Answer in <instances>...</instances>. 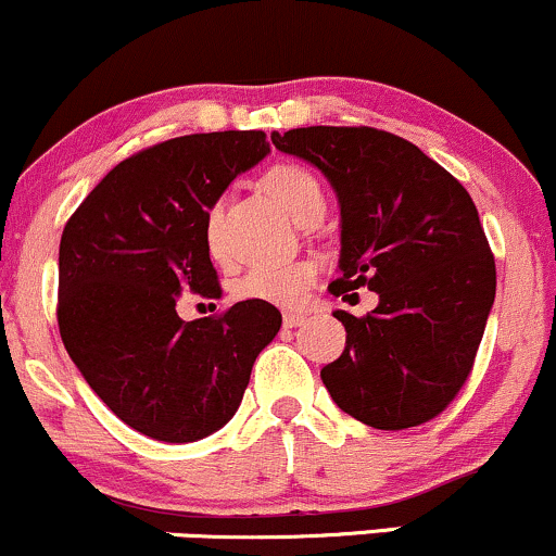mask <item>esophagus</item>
Returning a JSON list of instances; mask_svg holds the SVG:
<instances>
[{"label":"esophagus","instance_id":"obj_1","mask_svg":"<svg viewBox=\"0 0 556 556\" xmlns=\"http://www.w3.org/2000/svg\"><path fill=\"white\" fill-rule=\"evenodd\" d=\"M303 321H306V316L298 314V311H288V314L282 316V325L288 327V329H292V327H301Z\"/></svg>","mask_w":556,"mask_h":556}]
</instances>
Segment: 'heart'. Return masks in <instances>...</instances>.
Segmentation results:
<instances>
[{
    "mask_svg": "<svg viewBox=\"0 0 556 556\" xmlns=\"http://www.w3.org/2000/svg\"><path fill=\"white\" fill-rule=\"evenodd\" d=\"M266 192L277 200L295 224L306 222L314 213H325V192L319 179L303 166H277L266 174ZM205 242L213 255H222V203H213L205 216ZM316 277L311 261H288V264H255L235 285L237 298L261 301L271 306H298Z\"/></svg>",
    "mask_w": 556,
    "mask_h": 556,
    "instance_id": "obj_1",
    "label": "heart"
}]
</instances>
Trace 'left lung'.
<instances>
[{
  "instance_id": "8db88e82",
  "label": "left lung",
  "mask_w": 556,
  "mask_h": 556,
  "mask_svg": "<svg viewBox=\"0 0 556 556\" xmlns=\"http://www.w3.org/2000/svg\"><path fill=\"white\" fill-rule=\"evenodd\" d=\"M319 168L340 205L334 295L369 288L367 316L334 311L345 351L321 369L332 401L377 430L438 417L465 386L496 298V264L467 189L422 150L369 126L271 134Z\"/></svg>"
}]
</instances>
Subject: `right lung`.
Here are the masks:
<instances>
[{"label": "right lung", "mask_w": 556, "mask_h": 556, "mask_svg": "<svg viewBox=\"0 0 556 556\" xmlns=\"http://www.w3.org/2000/svg\"><path fill=\"white\" fill-rule=\"evenodd\" d=\"M268 152L264 131L168 139L118 163L65 224V351L110 412L142 435L192 443L222 430L282 327V314L261 301L194 321L176 314L185 292L222 295L205 216Z\"/></svg>", "instance_id": "add662e5"}]
</instances>
